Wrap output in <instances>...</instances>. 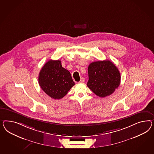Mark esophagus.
I'll return each mask as SVG.
<instances>
[{
  "label": "esophagus",
  "mask_w": 154,
  "mask_h": 154,
  "mask_svg": "<svg viewBox=\"0 0 154 154\" xmlns=\"http://www.w3.org/2000/svg\"><path fill=\"white\" fill-rule=\"evenodd\" d=\"M84 81H85V79H83V77H82L81 79H80V81H79V82H84Z\"/></svg>",
  "instance_id": "esophagus-1"
}]
</instances>
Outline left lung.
Returning a JSON list of instances; mask_svg holds the SVG:
<instances>
[{
    "label": "left lung",
    "mask_w": 154,
    "mask_h": 154,
    "mask_svg": "<svg viewBox=\"0 0 154 154\" xmlns=\"http://www.w3.org/2000/svg\"><path fill=\"white\" fill-rule=\"evenodd\" d=\"M88 88L100 97L112 94L121 83L119 71L108 60L90 63L88 67Z\"/></svg>",
    "instance_id": "left-lung-1"
}]
</instances>
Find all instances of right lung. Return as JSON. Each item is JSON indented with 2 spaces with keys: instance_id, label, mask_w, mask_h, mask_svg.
I'll return each instance as SVG.
<instances>
[{
  "instance_id": "add662e5",
  "label": "right lung",
  "mask_w": 154,
  "mask_h": 154,
  "mask_svg": "<svg viewBox=\"0 0 154 154\" xmlns=\"http://www.w3.org/2000/svg\"><path fill=\"white\" fill-rule=\"evenodd\" d=\"M42 90L51 98L60 99L75 85L71 73L62 66L59 60H50L42 66L38 75Z\"/></svg>"
}]
</instances>
